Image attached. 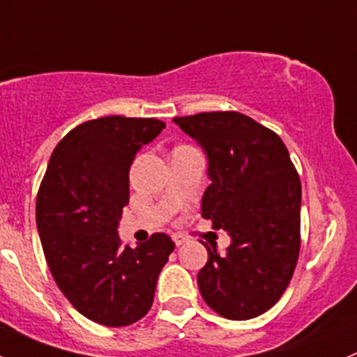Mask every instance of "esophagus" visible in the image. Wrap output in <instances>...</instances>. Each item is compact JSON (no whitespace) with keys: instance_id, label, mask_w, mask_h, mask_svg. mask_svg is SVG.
Returning <instances> with one entry per match:
<instances>
[{"instance_id":"esophagus-1","label":"esophagus","mask_w":357,"mask_h":357,"mask_svg":"<svg viewBox=\"0 0 357 357\" xmlns=\"http://www.w3.org/2000/svg\"><path fill=\"white\" fill-rule=\"evenodd\" d=\"M173 242H175L176 247L184 245V243H185V236H182V235H173Z\"/></svg>"}]
</instances>
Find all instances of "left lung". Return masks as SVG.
Masks as SVG:
<instances>
[{"mask_svg": "<svg viewBox=\"0 0 357 357\" xmlns=\"http://www.w3.org/2000/svg\"><path fill=\"white\" fill-rule=\"evenodd\" d=\"M206 155L203 219L231 238L226 254L206 247L198 287L210 308L245 321L273 307L300 254L301 182L284 142L238 112L173 119Z\"/></svg>", "mask_w": 357, "mask_h": 357, "instance_id": "1", "label": "left lung"}]
</instances>
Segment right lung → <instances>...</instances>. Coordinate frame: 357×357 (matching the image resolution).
<instances>
[{"instance_id":"1","label":"right lung","mask_w":357,"mask_h":357,"mask_svg":"<svg viewBox=\"0 0 357 357\" xmlns=\"http://www.w3.org/2000/svg\"><path fill=\"white\" fill-rule=\"evenodd\" d=\"M165 122L121 115L84 122L57 144L36 198V226L57 287L82 315L121 328L152 307L155 284L173 252L155 233L122 245L119 220L130 202V168Z\"/></svg>"}]
</instances>
